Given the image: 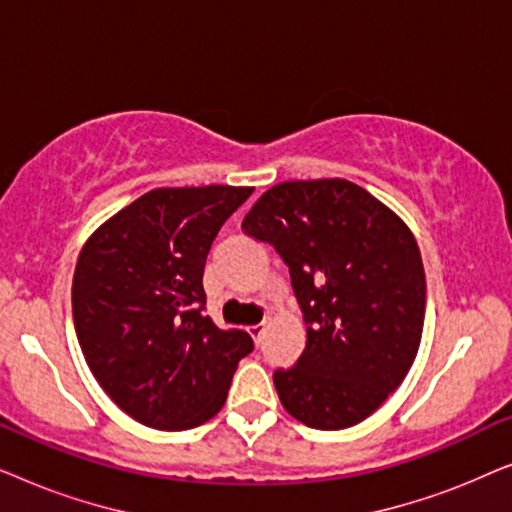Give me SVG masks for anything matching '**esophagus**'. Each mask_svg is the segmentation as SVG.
I'll list each match as a JSON object with an SVG mask.
<instances>
[{
	"label": "esophagus",
	"instance_id": "1",
	"mask_svg": "<svg viewBox=\"0 0 512 512\" xmlns=\"http://www.w3.org/2000/svg\"><path fill=\"white\" fill-rule=\"evenodd\" d=\"M247 331H249V335H251V338H254V342L258 345V342H261V335L265 333V321H261V324L247 326Z\"/></svg>",
	"mask_w": 512,
	"mask_h": 512
}]
</instances>
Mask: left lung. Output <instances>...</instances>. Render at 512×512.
<instances>
[{
	"instance_id": "obj_1",
	"label": "left lung",
	"mask_w": 512,
	"mask_h": 512,
	"mask_svg": "<svg viewBox=\"0 0 512 512\" xmlns=\"http://www.w3.org/2000/svg\"><path fill=\"white\" fill-rule=\"evenodd\" d=\"M242 230L282 256L307 326L293 368L272 375L298 422L338 431L405 380L424 328L426 279L410 228L347 179L284 181Z\"/></svg>"
}]
</instances>
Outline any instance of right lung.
<instances>
[{"label":"right lung","mask_w":512,"mask_h":512,"mask_svg":"<svg viewBox=\"0 0 512 512\" xmlns=\"http://www.w3.org/2000/svg\"><path fill=\"white\" fill-rule=\"evenodd\" d=\"M254 188H156L95 230L72 284L74 328L95 380L139 424L184 431L226 403L254 340L205 314L207 254Z\"/></svg>","instance_id":"obj_1"}]
</instances>
